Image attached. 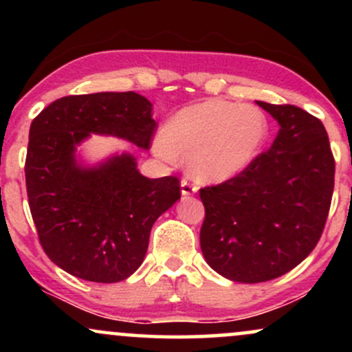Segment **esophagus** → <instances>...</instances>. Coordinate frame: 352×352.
Segmentation results:
<instances>
[{
    "instance_id": "obj_1",
    "label": "esophagus",
    "mask_w": 352,
    "mask_h": 352,
    "mask_svg": "<svg viewBox=\"0 0 352 352\" xmlns=\"http://www.w3.org/2000/svg\"><path fill=\"white\" fill-rule=\"evenodd\" d=\"M180 187H182V195H193L197 192V185H193L192 182L184 179L180 182Z\"/></svg>"
}]
</instances>
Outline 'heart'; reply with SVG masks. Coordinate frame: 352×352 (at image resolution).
<instances>
[{
  "mask_svg": "<svg viewBox=\"0 0 352 352\" xmlns=\"http://www.w3.org/2000/svg\"><path fill=\"white\" fill-rule=\"evenodd\" d=\"M268 137L260 109L212 99L184 107L167 120L155 152L188 162L195 179L225 182L256 159Z\"/></svg>",
  "mask_w": 352,
  "mask_h": 352,
  "instance_id": "obj_1",
  "label": "heart"
}]
</instances>
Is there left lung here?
<instances>
[{
    "label": "left lung",
    "instance_id": "left-lung-1",
    "mask_svg": "<svg viewBox=\"0 0 352 352\" xmlns=\"http://www.w3.org/2000/svg\"><path fill=\"white\" fill-rule=\"evenodd\" d=\"M280 124L272 147L243 172L200 188L207 263L240 283L270 281L313 252L334 188V157L318 117L289 104L256 100Z\"/></svg>",
    "mask_w": 352,
    "mask_h": 352
}]
</instances>
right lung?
Here are the masks:
<instances>
[{
    "mask_svg": "<svg viewBox=\"0 0 352 352\" xmlns=\"http://www.w3.org/2000/svg\"><path fill=\"white\" fill-rule=\"evenodd\" d=\"M152 104L137 92L67 96L31 122L26 190L44 253L72 276L117 283L142 265L155 220L180 199L177 177L147 179L120 153L96 167L78 162L91 134L151 147Z\"/></svg>",
    "mask_w": 352,
    "mask_h": 352,
    "instance_id": "add662e5",
    "label": "right lung"
}]
</instances>
